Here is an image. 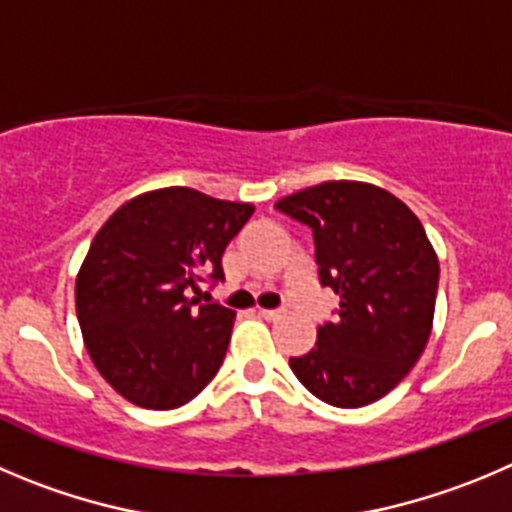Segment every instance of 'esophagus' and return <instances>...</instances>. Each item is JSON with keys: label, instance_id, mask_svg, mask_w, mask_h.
<instances>
[{"label": "esophagus", "instance_id": "obj_1", "mask_svg": "<svg viewBox=\"0 0 512 512\" xmlns=\"http://www.w3.org/2000/svg\"><path fill=\"white\" fill-rule=\"evenodd\" d=\"M260 315L265 318V321H278L280 315H283V310H270V308H262Z\"/></svg>", "mask_w": 512, "mask_h": 512}]
</instances>
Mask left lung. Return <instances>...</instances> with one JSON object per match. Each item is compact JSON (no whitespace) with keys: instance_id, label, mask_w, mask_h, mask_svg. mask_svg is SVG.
Wrapping results in <instances>:
<instances>
[{"instance_id":"8db88e82","label":"left lung","mask_w":512,"mask_h":512,"mask_svg":"<svg viewBox=\"0 0 512 512\" xmlns=\"http://www.w3.org/2000/svg\"><path fill=\"white\" fill-rule=\"evenodd\" d=\"M275 209L313 232L318 283L341 300L290 369L331 407H366L409 374L429 341L439 262L427 232L407 204L361 181L310 186Z\"/></svg>"}]
</instances>
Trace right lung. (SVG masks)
<instances>
[{"label": "right lung", "mask_w": 512, "mask_h": 512, "mask_svg": "<svg viewBox=\"0 0 512 512\" xmlns=\"http://www.w3.org/2000/svg\"><path fill=\"white\" fill-rule=\"evenodd\" d=\"M255 207L186 186L148 191L100 227L75 283L85 348L143 409H176L219 371L234 310L191 298L217 285L222 252Z\"/></svg>", "instance_id": "right-lung-1"}]
</instances>
